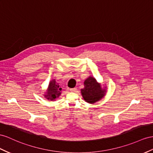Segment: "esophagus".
<instances>
[{
	"instance_id": "34e87169",
	"label": "esophagus",
	"mask_w": 153,
	"mask_h": 153,
	"mask_svg": "<svg viewBox=\"0 0 153 153\" xmlns=\"http://www.w3.org/2000/svg\"><path fill=\"white\" fill-rule=\"evenodd\" d=\"M69 91L71 92H75L76 91V88H71V89H69Z\"/></svg>"
}]
</instances>
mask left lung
Instances as JSON below:
<instances>
[{
  "label": "left lung",
  "mask_w": 153,
  "mask_h": 153,
  "mask_svg": "<svg viewBox=\"0 0 153 153\" xmlns=\"http://www.w3.org/2000/svg\"><path fill=\"white\" fill-rule=\"evenodd\" d=\"M106 90L102 89L100 84L93 76H89L84 81V88L81 89V93L86 102L94 104L105 96Z\"/></svg>",
  "instance_id": "8db88e82"
}]
</instances>
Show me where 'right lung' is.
<instances>
[{"label":"right lung","mask_w":153,"mask_h":153,"mask_svg":"<svg viewBox=\"0 0 153 153\" xmlns=\"http://www.w3.org/2000/svg\"><path fill=\"white\" fill-rule=\"evenodd\" d=\"M61 91L62 88L59 83L55 81V79H53L49 82L47 91L44 96L49 100H55L61 94Z\"/></svg>","instance_id":"right-lung-1"}]
</instances>
